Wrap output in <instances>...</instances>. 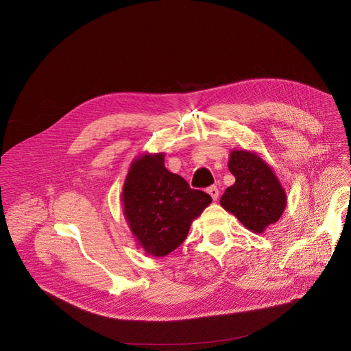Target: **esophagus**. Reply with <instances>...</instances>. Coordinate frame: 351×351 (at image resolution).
<instances>
[{
  "instance_id": "34e87169",
  "label": "esophagus",
  "mask_w": 351,
  "mask_h": 351,
  "mask_svg": "<svg viewBox=\"0 0 351 351\" xmlns=\"http://www.w3.org/2000/svg\"><path fill=\"white\" fill-rule=\"evenodd\" d=\"M208 193L212 196L213 200H217V197H219V189H217V186H209V188H208Z\"/></svg>"
}]
</instances>
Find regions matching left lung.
Returning <instances> with one entry per match:
<instances>
[{
  "label": "left lung",
  "instance_id": "obj_1",
  "mask_svg": "<svg viewBox=\"0 0 351 351\" xmlns=\"http://www.w3.org/2000/svg\"><path fill=\"white\" fill-rule=\"evenodd\" d=\"M229 171L236 182L220 197V205L256 233L278 222L286 208V193L269 166L252 152L233 151Z\"/></svg>",
  "mask_w": 351,
  "mask_h": 351
}]
</instances>
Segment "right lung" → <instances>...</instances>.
Here are the masks:
<instances>
[{
    "instance_id": "1",
    "label": "right lung",
    "mask_w": 351,
    "mask_h": 351,
    "mask_svg": "<svg viewBox=\"0 0 351 351\" xmlns=\"http://www.w3.org/2000/svg\"><path fill=\"white\" fill-rule=\"evenodd\" d=\"M123 212L139 245L154 256H166L185 241L192 220L212 197L165 168V156L136 159L125 180Z\"/></svg>"
}]
</instances>
